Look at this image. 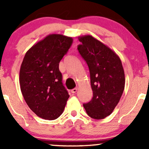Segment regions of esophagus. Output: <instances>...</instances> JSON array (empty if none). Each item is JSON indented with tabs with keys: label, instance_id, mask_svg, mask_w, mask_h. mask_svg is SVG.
<instances>
[{
	"label": "esophagus",
	"instance_id": "1",
	"mask_svg": "<svg viewBox=\"0 0 149 149\" xmlns=\"http://www.w3.org/2000/svg\"><path fill=\"white\" fill-rule=\"evenodd\" d=\"M77 91H78V88H77V87H76V88H73V89L71 90V92L73 93V94H74V93H76V92H77Z\"/></svg>",
	"mask_w": 149,
	"mask_h": 149
}]
</instances>
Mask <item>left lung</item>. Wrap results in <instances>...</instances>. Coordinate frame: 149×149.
Returning <instances> with one entry per match:
<instances>
[{
  "instance_id": "left-lung-1",
  "label": "left lung",
  "mask_w": 149,
  "mask_h": 149,
  "mask_svg": "<svg viewBox=\"0 0 149 149\" xmlns=\"http://www.w3.org/2000/svg\"><path fill=\"white\" fill-rule=\"evenodd\" d=\"M78 50L89 69L93 91L91 101L84 104L87 115L104 119L113 112L125 88V73L119 57L108 47L87 35L79 39Z\"/></svg>"
}]
</instances>
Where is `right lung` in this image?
Returning <instances> with one entry per match:
<instances>
[{
	"label": "right lung",
	"instance_id": "1",
	"mask_svg": "<svg viewBox=\"0 0 149 149\" xmlns=\"http://www.w3.org/2000/svg\"><path fill=\"white\" fill-rule=\"evenodd\" d=\"M72 43L71 37L48 35L29 49L21 65L22 95L30 109L45 120L59 118L69 98L63 84L59 63Z\"/></svg>",
	"mask_w": 149,
	"mask_h": 149
}]
</instances>
